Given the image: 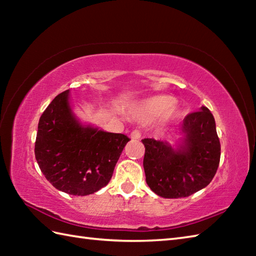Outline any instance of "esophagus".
<instances>
[{"instance_id": "obj_1", "label": "esophagus", "mask_w": 256, "mask_h": 256, "mask_svg": "<svg viewBox=\"0 0 256 256\" xmlns=\"http://www.w3.org/2000/svg\"><path fill=\"white\" fill-rule=\"evenodd\" d=\"M140 138H142V133H140L138 130H134V131L131 133L132 140H140Z\"/></svg>"}]
</instances>
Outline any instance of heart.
I'll use <instances>...</instances> for the list:
<instances>
[{"label":"heart","mask_w":256,"mask_h":256,"mask_svg":"<svg viewBox=\"0 0 256 256\" xmlns=\"http://www.w3.org/2000/svg\"><path fill=\"white\" fill-rule=\"evenodd\" d=\"M132 116L140 121H150L160 116V124L167 125L176 120L179 110L172 96L160 94L148 98L133 106Z\"/></svg>","instance_id":"1"}]
</instances>
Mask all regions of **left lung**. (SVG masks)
<instances>
[{
	"instance_id": "1",
	"label": "left lung",
	"mask_w": 256,
	"mask_h": 256,
	"mask_svg": "<svg viewBox=\"0 0 256 256\" xmlns=\"http://www.w3.org/2000/svg\"><path fill=\"white\" fill-rule=\"evenodd\" d=\"M180 131L184 138L176 148L162 140H142L146 182L162 198L188 197L208 186L220 162V140L208 108L188 114Z\"/></svg>"
}]
</instances>
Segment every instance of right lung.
<instances>
[{
	"label": "right lung",
	"instance_id": "right-lung-1",
	"mask_svg": "<svg viewBox=\"0 0 256 256\" xmlns=\"http://www.w3.org/2000/svg\"><path fill=\"white\" fill-rule=\"evenodd\" d=\"M130 138L81 124L72 112L69 90L62 92L38 122L35 157L56 189L74 196L94 194L108 184Z\"/></svg>",
	"mask_w": 256,
	"mask_h": 256
}]
</instances>
